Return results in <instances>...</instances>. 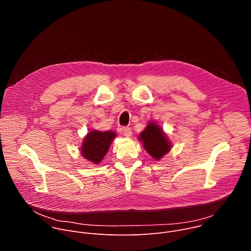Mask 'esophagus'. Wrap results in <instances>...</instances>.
I'll list each match as a JSON object with an SVG mask.
<instances>
[{
	"mask_svg": "<svg viewBox=\"0 0 251 251\" xmlns=\"http://www.w3.org/2000/svg\"><path fill=\"white\" fill-rule=\"evenodd\" d=\"M123 134L125 137H130L132 135V130L129 127H124L123 128Z\"/></svg>",
	"mask_w": 251,
	"mask_h": 251,
	"instance_id": "esophagus-1",
	"label": "esophagus"
}]
</instances>
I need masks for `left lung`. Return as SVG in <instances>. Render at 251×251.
<instances>
[{
    "label": "left lung",
    "mask_w": 251,
    "mask_h": 251,
    "mask_svg": "<svg viewBox=\"0 0 251 251\" xmlns=\"http://www.w3.org/2000/svg\"><path fill=\"white\" fill-rule=\"evenodd\" d=\"M139 140L143 143L145 150L157 161L163 158L172 148L167 135L154 121H150L145 130L141 132Z\"/></svg>",
    "instance_id": "left-lung-1"
}]
</instances>
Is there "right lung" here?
Masks as SVG:
<instances>
[{"label":"right lung","mask_w":251,"mask_h":251,"mask_svg":"<svg viewBox=\"0 0 251 251\" xmlns=\"http://www.w3.org/2000/svg\"><path fill=\"white\" fill-rule=\"evenodd\" d=\"M116 133L113 131L92 130L84 137L80 148L83 158L93 164H99L109 150Z\"/></svg>","instance_id":"obj_1"}]
</instances>
